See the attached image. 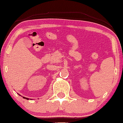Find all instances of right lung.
I'll list each match as a JSON object with an SVG mask.
<instances>
[{
  "label": "right lung",
  "mask_w": 123,
  "mask_h": 123,
  "mask_svg": "<svg viewBox=\"0 0 123 123\" xmlns=\"http://www.w3.org/2000/svg\"><path fill=\"white\" fill-rule=\"evenodd\" d=\"M20 96H21L20 95ZM23 98H24V99H27V100H29V99H28V98H25V97H23Z\"/></svg>",
  "instance_id": "1"
}]
</instances>
